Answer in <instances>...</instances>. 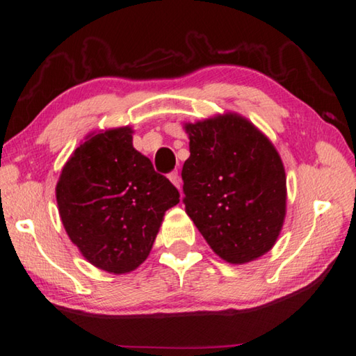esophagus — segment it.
I'll list each match as a JSON object with an SVG mask.
<instances>
[{"mask_svg": "<svg viewBox=\"0 0 356 356\" xmlns=\"http://www.w3.org/2000/svg\"><path fill=\"white\" fill-rule=\"evenodd\" d=\"M168 179H170V181L177 186L178 189H181V178H179V175H178V172H172L170 175H168Z\"/></svg>", "mask_w": 356, "mask_h": 356, "instance_id": "1", "label": "esophagus"}]
</instances>
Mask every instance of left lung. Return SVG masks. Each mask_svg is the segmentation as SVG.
<instances>
[{
	"instance_id": "obj_1",
	"label": "left lung",
	"mask_w": 356,
	"mask_h": 356,
	"mask_svg": "<svg viewBox=\"0 0 356 356\" xmlns=\"http://www.w3.org/2000/svg\"><path fill=\"white\" fill-rule=\"evenodd\" d=\"M186 213L220 259L244 265L265 255L282 230L287 178L275 145L248 118L227 112L186 123Z\"/></svg>"
}]
</instances>
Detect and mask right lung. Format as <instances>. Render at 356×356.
<instances>
[{
	"mask_svg": "<svg viewBox=\"0 0 356 356\" xmlns=\"http://www.w3.org/2000/svg\"><path fill=\"white\" fill-rule=\"evenodd\" d=\"M132 127L91 132L64 164L56 203L80 254L113 275L131 273L153 248L179 192L134 148Z\"/></svg>",
	"mask_w": 356,
	"mask_h": 356,
	"instance_id": "1",
	"label": "right lung"
}]
</instances>
